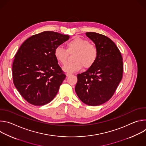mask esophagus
<instances>
[{"mask_svg": "<svg viewBox=\"0 0 146 146\" xmlns=\"http://www.w3.org/2000/svg\"><path fill=\"white\" fill-rule=\"evenodd\" d=\"M72 74V73H67L66 74V76H67V77H69L70 76H71Z\"/></svg>", "mask_w": 146, "mask_h": 146, "instance_id": "esophagus-1", "label": "esophagus"}]
</instances>
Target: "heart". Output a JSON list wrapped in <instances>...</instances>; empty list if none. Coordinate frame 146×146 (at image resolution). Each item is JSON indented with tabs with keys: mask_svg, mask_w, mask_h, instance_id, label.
Wrapping results in <instances>:
<instances>
[{
	"mask_svg": "<svg viewBox=\"0 0 146 146\" xmlns=\"http://www.w3.org/2000/svg\"><path fill=\"white\" fill-rule=\"evenodd\" d=\"M75 53L74 62L63 67V70L68 73H73L81 69L82 66L86 69L94 65L98 58L97 48L90 43L87 40L80 37H74L66 43V50L62 46H57L54 51L56 60L62 65H65L68 60L69 54Z\"/></svg>",
	"mask_w": 146,
	"mask_h": 146,
	"instance_id": "obj_1",
	"label": "heart"
}]
</instances>
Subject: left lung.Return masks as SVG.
Wrapping results in <instances>:
<instances>
[{"label":"left lung","instance_id":"left-lung-1","mask_svg":"<svg viewBox=\"0 0 146 146\" xmlns=\"http://www.w3.org/2000/svg\"><path fill=\"white\" fill-rule=\"evenodd\" d=\"M86 36L95 43L98 58L92 66L77 74L75 91L84 103L99 106L112 97L121 81L122 57L119 49L109 37L95 32H87Z\"/></svg>","mask_w":146,"mask_h":146}]
</instances>
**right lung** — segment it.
<instances>
[{
	"mask_svg": "<svg viewBox=\"0 0 146 146\" xmlns=\"http://www.w3.org/2000/svg\"><path fill=\"white\" fill-rule=\"evenodd\" d=\"M69 35L45 31L27 39L13 64L14 84L21 96L35 106H43L56 95L66 75L54 55L56 47Z\"/></svg>",
	"mask_w": 146,
	"mask_h": 146,
	"instance_id": "right-lung-1",
	"label": "right lung"
}]
</instances>
